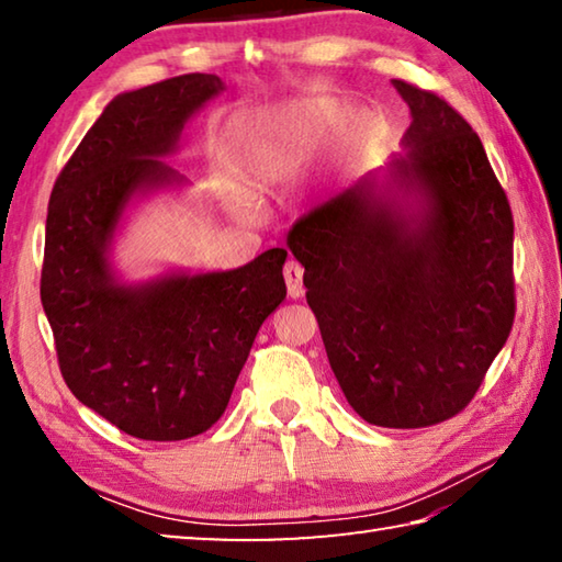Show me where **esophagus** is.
<instances>
[{
	"label": "esophagus",
	"mask_w": 562,
	"mask_h": 562,
	"mask_svg": "<svg viewBox=\"0 0 562 562\" xmlns=\"http://www.w3.org/2000/svg\"><path fill=\"white\" fill-rule=\"evenodd\" d=\"M282 274H284V282H288V294H290V297L292 300H300L302 294H304V284H302L304 270H302V265L294 262V260H288Z\"/></svg>",
	"instance_id": "34e87169"
}]
</instances>
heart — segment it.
I'll use <instances>...</instances> for the list:
<instances>
[{"mask_svg": "<svg viewBox=\"0 0 562 562\" xmlns=\"http://www.w3.org/2000/svg\"><path fill=\"white\" fill-rule=\"evenodd\" d=\"M341 120L345 109L325 99L243 111L225 126L223 146L243 186L250 193H265L288 183L327 144ZM372 136V119L351 116L331 140L335 158L345 166L357 164Z\"/></svg>", "mask_w": 562, "mask_h": 562, "instance_id": "heart-1", "label": "heart"}]
</instances>
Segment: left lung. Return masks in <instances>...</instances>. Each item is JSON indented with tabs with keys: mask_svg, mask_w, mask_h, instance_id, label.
I'll list each match as a JSON object with an SVG mask.
<instances>
[{
	"mask_svg": "<svg viewBox=\"0 0 562 562\" xmlns=\"http://www.w3.org/2000/svg\"><path fill=\"white\" fill-rule=\"evenodd\" d=\"M406 154L288 233L329 367L374 426L422 429L469 406L516 317L513 215L469 121L394 79Z\"/></svg>",
	"mask_w": 562,
	"mask_h": 562,
	"instance_id": "obj_1",
	"label": "left lung"
}]
</instances>
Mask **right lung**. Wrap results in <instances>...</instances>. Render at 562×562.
Listing matches in <instances>:
<instances>
[{"label": "right lung", "instance_id": "right-lung-1", "mask_svg": "<svg viewBox=\"0 0 562 562\" xmlns=\"http://www.w3.org/2000/svg\"><path fill=\"white\" fill-rule=\"evenodd\" d=\"M225 87L183 74L119 93L56 178L42 265V304L66 386L123 434L183 441L211 429L262 322L288 294L272 247L227 272L119 282L109 250L126 205L180 186L166 166L190 116Z\"/></svg>", "mask_w": 562, "mask_h": 562}]
</instances>
